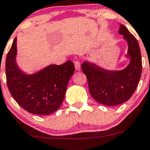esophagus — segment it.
Segmentation results:
<instances>
[{
    "label": "esophagus",
    "instance_id": "esophagus-1",
    "mask_svg": "<svg viewBox=\"0 0 150 150\" xmlns=\"http://www.w3.org/2000/svg\"><path fill=\"white\" fill-rule=\"evenodd\" d=\"M74 66L75 69L76 71H80L81 70V64H80V61L76 60V61H74Z\"/></svg>",
    "mask_w": 150,
    "mask_h": 150
}]
</instances>
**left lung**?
I'll return each instance as SVG.
<instances>
[{
  "instance_id": "1",
  "label": "left lung",
  "mask_w": 150,
  "mask_h": 150,
  "mask_svg": "<svg viewBox=\"0 0 150 150\" xmlns=\"http://www.w3.org/2000/svg\"><path fill=\"white\" fill-rule=\"evenodd\" d=\"M118 32L128 42L127 56L130 62L124 69L110 71L88 61L81 64L91 96L105 105H118L129 100L141 78L142 65L138 42L123 24L120 25Z\"/></svg>"
}]
</instances>
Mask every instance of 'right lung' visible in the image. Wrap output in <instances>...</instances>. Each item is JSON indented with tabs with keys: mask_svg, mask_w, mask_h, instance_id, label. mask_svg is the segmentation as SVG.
Masks as SVG:
<instances>
[{
	"mask_svg": "<svg viewBox=\"0 0 150 150\" xmlns=\"http://www.w3.org/2000/svg\"><path fill=\"white\" fill-rule=\"evenodd\" d=\"M16 38L6 60V82L11 95L27 112L35 115H49L62 104L68 83L74 74V63L50 65L32 74L24 73L16 61Z\"/></svg>",
	"mask_w": 150,
	"mask_h": 150,
	"instance_id": "1",
	"label": "right lung"
}]
</instances>
